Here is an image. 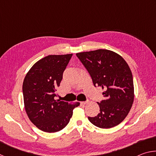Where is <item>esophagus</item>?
Returning a JSON list of instances; mask_svg holds the SVG:
<instances>
[{"mask_svg":"<svg viewBox=\"0 0 156 156\" xmlns=\"http://www.w3.org/2000/svg\"><path fill=\"white\" fill-rule=\"evenodd\" d=\"M87 102H88L87 101H85V102H81L80 103H81L82 105H86L87 103Z\"/></svg>","mask_w":156,"mask_h":156,"instance_id":"1","label":"esophagus"}]
</instances>
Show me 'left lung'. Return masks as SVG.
I'll return each instance as SVG.
<instances>
[{
  "instance_id": "left-lung-1",
  "label": "left lung",
  "mask_w": 156,
  "mask_h": 156,
  "mask_svg": "<svg viewBox=\"0 0 156 156\" xmlns=\"http://www.w3.org/2000/svg\"><path fill=\"white\" fill-rule=\"evenodd\" d=\"M90 74L95 87L104 89L105 99L98 102L100 113L89 120L98 127L109 129L122 122L134 100L133 76L120 55L108 49L76 54Z\"/></svg>"
}]
</instances>
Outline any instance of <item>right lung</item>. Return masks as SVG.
Segmentation results:
<instances>
[{"label":"right lung","mask_w":156,"mask_h":156,"mask_svg":"<svg viewBox=\"0 0 156 156\" xmlns=\"http://www.w3.org/2000/svg\"><path fill=\"white\" fill-rule=\"evenodd\" d=\"M72 54L49 55L39 60L26 74L23 84L25 112L37 128L47 133L64 129L79 102L56 100V88Z\"/></svg>","instance_id":"obj_1"}]
</instances>
